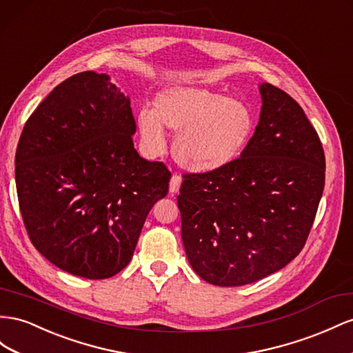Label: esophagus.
I'll return each instance as SVG.
<instances>
[{
	"label": "esophagus",
	"instance_id": "esophagus-1",
	"mask_svg": "<svg viewBox=\"0 0 353 353\" xmlns=\"http://www.w3.org/2000/svg\"><path fill=\"white\" fill-rule=\"evenodd\" d=\"M181 183H183V178H181L179 175L174 174L172 178H170V183H169V192L170 193H178V190L181 187Z\"/></svg>",
	"mask_w": 353,
	"mask_h": 353
}]
</instances>
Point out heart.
I'll list each match as a JSON object with an SVG mask.
<instances>
[{"label": "heart", "instance_id": "obj_1", "mask_svg": "<svg viewBox=\"0 0 353 353\" xmlns=\"http://www.w3.org/2000/svg\"><path fill=\"white\" fill-rule=\"evenodd\" d=\"M163 126L175 135L172 154L190 172H211L230 163L243 148L254 128L245 102L196 85H174L161 90L154 110L141 111L138 128L144 144L165 150Z\"/></svg>", "mask_w": 353, "mask_h": 353}]
</instances>
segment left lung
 I'll list each match as a JSON object with an SVG mask.
<instances>
[{
    "label": "left lung",
    "instance_id": "8db88e82",
    "mask_svg": "<svg viewBox=\"0 0 353 353\" xmlns=\"http://www.w3.org/2000/svg\"><path fill=\"white\" fill-rule=\"evenodd\" d=\"M260 93V121L241 157L185 174L176 197L187 259L218 287L256 282L292 261L325 184V154L303 108L269 83Z\"/></svg>",
    "mask_w": 353,
    "mask_h": 353
}]
</instances>
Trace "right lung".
Instances as JSON below:
<instances>
[{
	"label": "right lung",
	"mask_w": 353,
	"mask_h": 353,
	"mask_svg": "<svg viewBox=\"0 0 353 353\" xmlns=\"http://www.w3.org/2000/svg\"><path fill=\"white\" fill-rule=\"evenodd\" d=\"M130 99L107 74L84 71L49 93L25 123L16 188L28 236L56 268L107 279L129 264L170 172L142 159Z\"/></svg>",
	"instance_id": "add662e5"
}]
</instances>
